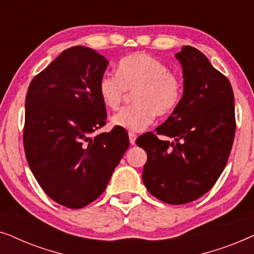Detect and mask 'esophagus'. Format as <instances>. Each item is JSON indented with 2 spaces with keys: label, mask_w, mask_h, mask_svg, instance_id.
<instances>
[{
  "label": "esophagus",
  "mask_w": 254,
  "mask_h": 254,
  "mask_svg": "<svg viewBox=\"0 0 254 254\" xmlns=\"http://www.w3.org/2000/svg\"><path fill=\"white\" fill-rule=\"evenodd\" d=\"M128 136H129V142H130V144H135V141H136V134H134L133 131H129V133H128Z\"/></svg>",
  "instance_id": "1"
}]
</instances>
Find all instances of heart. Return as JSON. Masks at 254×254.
<instances>
[{
  "mask_svg": "<svg viewBox=\"0 0 254 254\" xmlns=\"http://www.w3.org/2000/svg\"><path fill=\"white\" fill-rule=\"evenodd\" d=\"M117 74L106 72L99 78L98 93L104 105L118 110L127 91H135V105L117 113L112 118L114 126L142 131L154 123L156 114L169 116L182 102V79L151 55L140 52L127 55L118 64Z\"/></svg>",
  "mask_w": 254,
  "mask_h": 254,
  "instance_id": "b5f03b06",
  "label": "heart"
}]
</instances>
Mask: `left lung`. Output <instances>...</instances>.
<instances>
[{"instance_id": "left-lung-1", "label": "left lung", "mask_w": 254, "mask_h": 254, "mask_svg": "<svg viewBox=\"0 0 254 254\" xmlns=\"http://www.w3.org/2000/svg\"><path fill=\"white\" fill-rule=\"evenodd\" d=\"M183 68L179 106L156 133L141 135L147 152L142 179L149 193L169 204L192 202L215 185L234 143L235 98L229 79L196 48L176 54Z\"/></svg>"}]
</instances>
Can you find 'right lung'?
Returning a JSON list of instances; mask_svg holds the SVG:
<instances>
[{"label": "right lung", "instance_id": "right-lung-1", "mask_svg": "<svg viewBox=\"0 0 254 254\" xmlns=\"http://www.w3.org/2000/svg\"><path fill=\"white\" fill-rule=\"evenodd\" d=\"M109 61L92 48L62 52L30 83L25 99L24 150L41 189L62 206L78 209L106 190L129 147L128 134L105 126L98 93Z\"/></svg>", "mask_w": 254, "mask_h": 254}]
</instances>
